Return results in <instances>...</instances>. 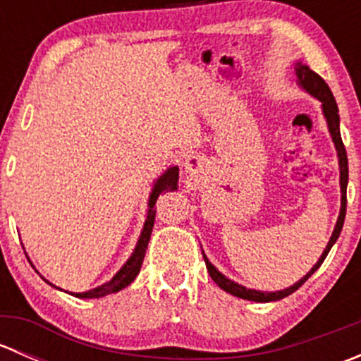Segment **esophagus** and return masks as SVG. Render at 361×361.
<instances>
[{
    "label": "esophagus",
    "instance_id": "34e87169",
    "mask_svg": "<svg viewBox=\"0 0 361 361\" xmlns=\"http://www.w3.org/2000/svg\"><path fill=\"white\" fill-rule=\"evenodd\" d=\"M199 164H201V159H199L197 155H194V154L185 155L183 167H185V171H187V173H194V171L199 167Z\"/></svg>",
    "mask_w": 361,
    "mask_h": 361
}]
</instances>
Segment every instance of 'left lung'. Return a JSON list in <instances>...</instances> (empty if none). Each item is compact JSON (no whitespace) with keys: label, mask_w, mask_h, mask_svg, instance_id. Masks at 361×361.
I'll return each instance as SVG.
<instances>
[{"label":"left lung","mask_w":361,"mask_h":361,"mask_svg":"<svg viewBox=\"0 0 361 361\" xmlns=\"http://www.w3.org/2000/svg\"><path fill=\"white\" fill-rule=\"evenodd\" d=\"M295 76H297V85L300 87L304 92H307L309 96H312L314 99H318L319 103H322L323 116H325V120H326V127H329V133H330V136H332L334 147H336L337 159H338V173H341V176H338V185H341V211H338L337 224H336V227H334L332 235H330L329 245H326V248L323 250L322 257L318 258V262L312 265L311 271H309L304 278L298 279L297 283H293L292 286H288V288H285V290H278V292H262V290L246 288V286L232 281V279H228L227 276L221 274V272L218 271L213 264H211L209 258H207L202 251L204 262H206V267H207V272H209L211 279H213V281L216 283L221 290H225L227 293L234 295V297L245 298V300L274 302V300H279V298L288 297V295H292L293 292H297V290L300 288V286L304 285V283L307 281V279L311 278L316 271H318L319 265L323 264V260H325L326 255H329V251L332 250L334 245H336L338 235H341L342 225H344L345 190H348V173L349 171H348V155H345V148H344V143H342V137H341V127H338L341 118H338V108L336 103V97H334L330 87L325 83V80H323L318 73L312 71L311 68L305 66V64H302L300 61H297V63H295Z\"/></svg>","instance_id":"obj_1"}]
</instances>
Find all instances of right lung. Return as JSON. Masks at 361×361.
Returning a JSON list of instances; mask_svg holds the SVG:
<instances>
[{
    "instance_id": "1",
    "label": "right lung",
    "mask_w": 361,
    "mask_h": 361,
    "mask_svg": "<svg viewBox=\"0 0 361 361\" xmlns=\"http://www.w3.org/2000/svg\"><path fill=\"white\" fill-rule=\"evenodd\" d=\"M178 173H180L178 166H171V167H167V169L160 174L157 180L154 181L150 197H148L147 220H145L143 231H141L140 239H137L136 248H134L133 253H130V257L127 258L126 264L120 267V271L113 276L110 281L103 283V285H99L97 288L87 290V292H82V293H71V295H75V297H78V298H101V297H106V295H110V293L120 292V290H123L126 286H129L130 283L136 279V276L140 274V271H141V264H143L145 253H147L148 241H150V235H152V228H154V221H155L154 206H155V202H157L160 194H164V192L178 190ZM49 285H52V283H49Z\"/></svg>"
}]
</instances>
